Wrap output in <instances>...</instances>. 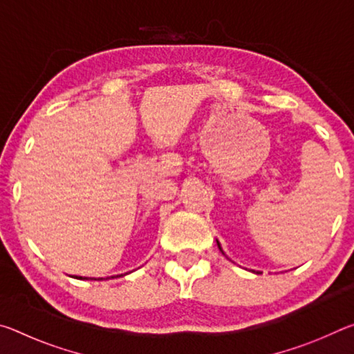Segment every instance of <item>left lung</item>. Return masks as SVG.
I'll return each instance as SVG.
<instances>
[{
	"label": "left lung",
	"instance_id": "1",
	"mask_svg": "<svg viewBox=\"0 0 354 354\" xmlns=\"http://www.w3.org/2000/svg\"><path fill=\"white\" fill-rule=\"evenodd\" d=\"M217 245H218V248H220V251H221V253H223V250H221V247H220V243H218V241H217Z\"/></svg>",
	"mask_w": 354,
	"mask_h": 354
}]
</instances>
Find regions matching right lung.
<instances>
[{
	"label": "right lung",
	"mask_w": 354,
	"mask_h": 354,
	"mask_svg": "<svg viewBox=\"0 0 354 354\" xmlns=\"http://www.w3.org/2000/svg\"><path fill=\"white\" fill-rule=\"evenodd\" d=\"M75 278H77V277H75ZM80 279H87V278H82V277H80Z\"/></svg>",
	"instance_id": "obj_1"
}]
</instances>
